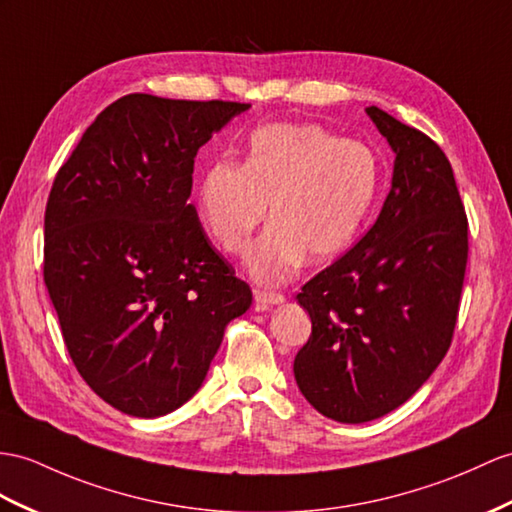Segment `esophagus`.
I'll use <instances>...</instances> for the list:
<instances>
[{
    "label": "esophagus",
    "instance_id": "1",
    "mask_svg": "<svg viewBox=\"0 0 512 512\" xmlns=\"http://www.w3.org/2000/svg\"><path fill=\"white\" fill-rule=\"evenodd\" d=\"M254 297H256V304L260 308H265L269 304H282L284 302V293L280 291H265V289H256L254 291Z\"/></svg>",
    "mask_w": 512,
    "mask_h": 512
}]
</instances>
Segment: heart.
Segmentation results:
<instances>
[{
	"label": "heart",
	"mask_w": 512,
	"mask_h": 512,
	"mask_svg": "<svg viewBox=\"0 0 512 512\" xmlns=\"http://www.w3.org/2000/svg\"><path fill=\"white\" fill-rule=\"evenodd\" d=\"M371 149L315 123H269L243 165L217 160L197 186V215L223 252L241 254L271 204V223L247 256L258 282L289 280L306 256L326 263L354 243L378 195Z\"/></svg>",
	"instance_id": "heart-1"
}]
</instances>
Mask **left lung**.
Returning <instances> with one entry per match:
<instances>
[{
  "instance_id": "left-lung-1",
  "label": "left lung",
  "mask_w": 512,
  "mask_h": 512,
  "mask_svg": "<svg viewBox=\"0 0 512 512\" xmlns=\"http://www.w3.org/2000/svg\"><path fill=\"white\" fill-rule=\"evenodd\" d=\"M395 152L376 223L297 293L310 321L293 371L321 415L378 419L402 406L454 339L469 221L454 171L428 134L367 108Z\"/></svg>"
}]
</instances>
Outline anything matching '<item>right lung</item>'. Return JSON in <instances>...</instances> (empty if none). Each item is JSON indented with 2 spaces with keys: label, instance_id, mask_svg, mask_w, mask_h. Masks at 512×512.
Wrapping results in <instances>:
<instances>
[{
  "label": "right lung",
  "instance_id": "right-lung-1",
  "mask_svg": "<svg viewBox=\"0 0 512 512\" xmlns=\"http://www.w3.org/2000/svg\"><path fill=\"white\" fill-rule=\"evenodd\" d=\"M249 104L132 93L56 173L43 278L67 352L104 402L160 417L202 386L252 289L189 204L197 149Z\"/></svg>",
  "mask_w": 512,
  "mask_h": 512
}]
</instances>
